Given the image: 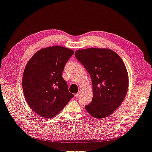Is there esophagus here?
Listing matches in <instances>:
<instances>
[{"label":"esophagus","mask_w":152,"mask_h":152,"mask_svg":"<svg viewBox=\"0 0 152 152\" xmlns=\"http://www.w3.org/2000/svg\"><path fill=\"white\" fill-rule=\"evenodd\" d=\"M80 94H81V91H79L77 93H76V94H75V97H79V96L80 95Z\"/></svg>","instance_id":"34e87169"}]
</instances>
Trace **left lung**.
Wrapping results in <instances>:
<instances>
[{"label":"left lung","mask_w":152,"mask_h":152,"mask_svg":"<svg viewBox=\"0 0 152 152\" xmlns=\"http://www.w3.org/2000/svg\"><path fill=\"white\" fill-rule=\"evenodd\" d=\"M75 57L91 76L93 96L85 108L94 118L110 116L124 101L129 88L125 65L115 52L107 48L78 50Z\"/></svg>","instance_id":"obj_1"}]
</instances>
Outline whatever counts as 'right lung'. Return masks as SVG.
<instances>
[{"instance_id": "1", "label": "right lung", "mask_w": 152, "mask_h": 152, "mask_svg": "<svg viewBox=\"0 0 152 152\" xmlns=\"http://www.w3.org/2000/svg\"><path fill=\"white\" fill-rule=\"evenodd\" d=\"M73 53L63 47H48L37 52L27 63L22 78L23 94L31 109L41 117L56 116L73 97L62 74Z\"/></svg>"}]
</instances>
